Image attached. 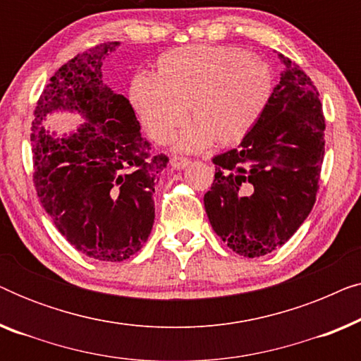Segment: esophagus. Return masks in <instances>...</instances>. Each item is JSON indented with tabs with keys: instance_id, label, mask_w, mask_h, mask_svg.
I'll return each mask as SVG.
<instances>
[{
	"instance_id": "1",
	"label": "esophagus",
	"mask_w": 361,
	"mask_h": 361,
	"mask_svg": "<svg viewBox=\"0 0 361 361\" xmlns=\"http://www.w3.org/2000/svg\"><path fill=\"white\" fill-rule=\"evenodd\" d=\"M190 164V161L187 159V157H180V156H176L171 159V166L174 167V169H184Z\"/></svg>"
}]
</instances>
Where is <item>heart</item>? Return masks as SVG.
<instances>
[{"instance_id":"b5f03b06","label":"heart","mask_w":361,"mask_h":361,"mask_svg":"<svg viewBox=\"0 0 361 361\" xmlns=\"http://www.w3.org/2000/svg\"><path fill=\"white\" fill-rule=\"evenodd\" d=\"M274 92L268 63L233 46H189L162 54L156 75L137 73L131 105L152 141L164 145L187 118L176 140L179 151L195 152L212 142L236 146L251 135Z\"/></svg>"}]
</instances>
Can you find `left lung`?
<instances>
[{"label":"left lung","mask_w":361,"mask_h":361,"mask_svg":"<svg viewBox=\"0 0 361 361\" xmlns=\"http://www.w3.org/2000/svg\"><path fill=\"white\" fill-rule=\"evenodd\" d=\"M286 71L264 116L238 149L215 156L204 195L212 228L238 255L258 258L283 246L315 204L325 152L319 92L298 63Z\"/></svg>","instance_id":"8db88e82"}]
</instances>
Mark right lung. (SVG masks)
<instances>
[{
    "mask_svg": "<svg viewBox=\"0 0 361 361\" xmlns=\"http://www.w3.org/2000/svg\"><path fill=\"white\" fill-rule=\"evenodd\" d=\"M118 42L77 54L39 97L32 121V180L44 210L73 248L98 261L128 259L154 224V184L169 162L151 154L131 103L102 78L103 59ZM75 109L87 121L54 140L40 121Z\"/></svg>",
    "mask_w": 361,
    "mask_h": 361,
    "instance_id": "obj_1",
    "label": "right lung"
}]
</instances>
